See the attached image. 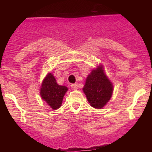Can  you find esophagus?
Segmentation results:
<instances>
[{
    "instance_id": "34e87169",
    "label": "esophagus",
    "mask_w": 152,
    "mask_h": 152,
    "mask_svg": "<svg viewBox=\"0 0 152 152\" xmlns=\"http://www.w3.org/2000/svg\"><path fill=\"white\" fill-rule=\"evenodd\" d=\"M71 87L72 89H77L78 88V84L77 83H73V84L71 85Z\"/></svg>"
}]
</instances>
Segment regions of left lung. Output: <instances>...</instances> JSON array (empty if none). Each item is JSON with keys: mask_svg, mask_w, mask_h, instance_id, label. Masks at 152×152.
<instances>
[{"mask_svg": "<svg viewBox=\"0 0 152 152\" xmlns=\"http://www.w3.org/2000/svg\"><path fill=\"white\" fill-rule=\"evenodd\" d=\"M83 91L90 105L96 109L102 108L110 100L113 86L104 74L102 66L88 75Z\"/></svg>", "mask_w": 152, "mask_h": 152, "instance_id": "1", "label": "left lung"}]
</instances>
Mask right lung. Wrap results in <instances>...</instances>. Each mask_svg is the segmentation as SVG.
Listing matches in <instances>:
<instances>
[{"mask_svg": "<svg viewBox=\"0 0 152 152\" xmlns=\"http://www.w3.org/2000/svg\"><path fill=\"white\" fill-rule=\"evenodd\" d=\"M68 91L67 87L60 86L51 74H48L41 85V97L53 109H57L62 104L63 98Z\"/></svg>", "mask_w": 152, "mask_h": 152, "instance_id": "add662e5", "label": "right lung"}]
</instances>
